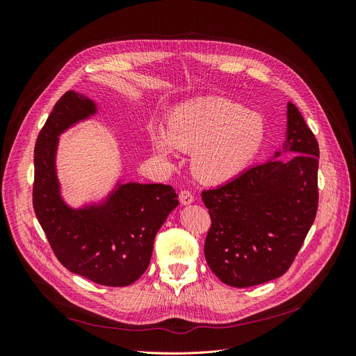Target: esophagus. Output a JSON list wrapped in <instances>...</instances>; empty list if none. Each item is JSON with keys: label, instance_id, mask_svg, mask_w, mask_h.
<instances>
[{"label": "esophagus", "instance_id": "esophagus-1", "mask_svg": "<svg viewBox=\"0 0 356 356\" xmlns=\"http://www.w3.org/2000/svg\"><path fill=\"white\" fill-rule=\"evenodd\" d=\"M179 202H181L182 204H190V203L195 202V196H193L191 191L182 190V191L179 193Z\"/></svg>", "mask_w": 356, "mask_h": 356}]
</instances>
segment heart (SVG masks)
Wrapping results in <instances>:
<instances>
[{"mask_svg": "<svg viewBox=\"0 0 356 356\" xmlns=\"http://www.w3.org/2000/svg\"><path fill=\"white\" fill-rule=\"evenodd\" d=\"M266 132L261 115L239 104L209 99L175 110L163 132L152 129V145L166 161L172 147L195 152L191 166L196 177L208 184H221L242 174L260 153Z\"/></svg>", "mask_w": 356, "mask_h": 356, "instance_id": "obj_1", "label": "heart"}]
</instances>
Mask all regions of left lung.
Returning a JSON list of instances; mask_svg holds the SVG:
<instances>
[{
	"label": "left lung",
	"instance_id": "8db88e82",
	"mask_svg": "<svg viewBox=\"0 0 356 356\" xmlns=\"http://www.w3.org/2000/svg\"><path fill=\"white\" fill-rule=\"evenodd\" d=\"M288 159L252 166L224 186L202 191L211 227L204 258L221 282L236 288L282 276L293 264L318 211L319 145L294 104L286 105Z\"/></svg>",
	"mask_w": 356,
	"mask_h": 356
}]
</instances>
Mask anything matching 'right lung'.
I'll return each mask as SVG.
<instances>
[{
	"mask_svg": "<svg viewBox=\"0 0 356 356\" xmlns=\"http://www.w3.org/2000/svg\"><path fill=\"white\" fill-rule=\"evenodd\" d=\"M95 113V102L74 90L53 106L35 143L32 203L62 266L95 284L126 286L147 270L156 234L178 207V195L165 184L118 182L104 203L70 208L56 177L58 136Z\"/></svg>",
	"mask_w": 356,
	"mask_h": 356,
	"instance_id": "add662e5",
	"label": "right lung"
}]
</instances>
